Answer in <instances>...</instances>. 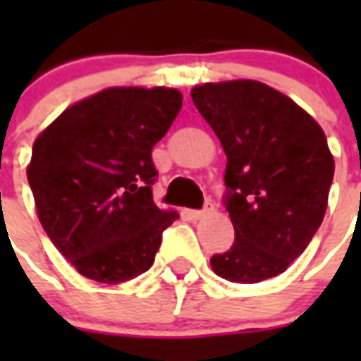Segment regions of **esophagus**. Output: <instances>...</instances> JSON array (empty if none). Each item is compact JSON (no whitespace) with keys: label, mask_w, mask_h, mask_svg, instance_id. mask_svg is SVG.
Here are the masks:
<instances>
[{"label":"esophagus","mask_w":361,"mask_h":361,"mask_svg":"<svg viewBox=\"0 0 361 361\" xmlns=\"http://www.w3.org/2000/svg\"><path fill=\"white\" fill-rule=\"evenodd\" d=\"M211 212H212V207H204L203 211H191V219L201 220V219H204V216H209Z\"/></svg>","instance_id":"esophagus-1"}]
</instances>
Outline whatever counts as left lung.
<instances>
[{
  "instance_id": "obj_1",
  "label": "left lung",
  "mask_w": 361,
  "mask_h": 361,
  "mask_svg": "<svg viewBox=\"0 0 361 361\" xmlns=\"http://www.w3.org/2000/svg\"><path fill=\"white\" fill-rule=\"evenodd\" d=\"M191 98L226 154V211L235 240L211 259L212 271L240 284L279 276L325 219L334 173L325 133L265 82H203Z\"/></svg>"
}]
</instances>
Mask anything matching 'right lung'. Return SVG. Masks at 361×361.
I'll return each instance as SVG.
<instances>
[{
    "label": "right lung",
    "instance_id": "obj_1",
    "mask_svg": "<svg viewBox=\"0 0 361 361\" xmlns=\"http://www.w3.org/2000/svg\"><path fill=\"white\" fill-rule=\"evenodd\" d=\"M170 87H110L71 104L32 145L27 178L51 243L79 271L121 284L149 271L180 219L152 203V147L181 110Z\"/></svg>",
    "mask_w": 361,
    "mask_h": 361
}]
</instances>
